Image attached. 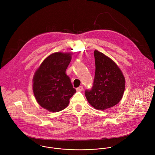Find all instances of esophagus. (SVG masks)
Masks as SVG:
<instances>
[{
    "mask_svg": "<svg viewBox=\"0 0 155 155\" xmlns=\"http://www.w3.org/2000/svg\"><path fill=\"white\" fill-rule=\"evenodd\" d=\"M82 89H83V87H82V86H79L78 88H76V90H77L78 91H82Z\"/></svg>",
    "mask_w": 155,
    "mask_h": 155,
    "instance_id": "1",
    "label": "esophagus"
}]
</instances>
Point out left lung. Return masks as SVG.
Returning a JSON list of instances; mask_svg holds the SVG:
<instances>
[{"label":"left lung","mask_w":155,"mask_h":155,"mask_svg":"<svg viewBox=\"0 0 155 155\" xmlns=\"http://www.w3.org/2000/svg\"><path fill=\"white\" fill-rule=\"evenodd\" d=\"M95 73L93 86L85 92L89 103L95 109L104 110L122 99L125 79L117 64L102 52L94 51Z\"/></svg>","instance_id":"obj_1"}]
</instances>
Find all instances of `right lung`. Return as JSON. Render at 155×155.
<instances>
[{"label":"right lung","mask_w":155,"mask_h":155,"mask_svg":"<svg viewBox=\"0 0 155 155\" xmlns=\"http://www.w3.org/2000/svg\"><path fill=\"white\" fill-rule=\"evenodd\" d=\"M71 55L63 52L51 54L35 73L33 93L38 104L47 110L57 112L64 109L76 92L66 73Z\"/></svg>","instance_id":"add662e5"}]
</instances>
